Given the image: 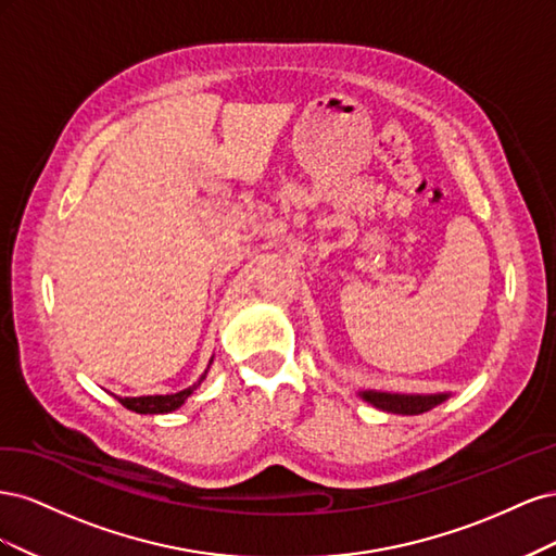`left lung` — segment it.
Wrapping results in <instances>:
<instances>
[{
    "mask_svg": "<svg viewBox=\"0 0 556 556\" xmlns=\"http://www.w3.org/2000/svg\"><path fill=\"white\" fill-rule=\"evenodd\" d=\"M357 396L374 408L392 415H422L452 396V392H435V394H401V392H384V390H359Z\"/></svg>",
    "mask_w": 556,
    "mask_h": 556,
    "instance_id": "1",
    "label": "left lung"
}]
</instances>
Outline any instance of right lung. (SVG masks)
Listing matches in <instances>:
<instances>
[{"mask_svg":"<svg viewBox=\"0 0 556 556\" xmlns=\"http://www.w3.org/2000/svg\"><path fill=\"white\" fill-rule=\"evenodd\" d=\"M211 364H213V357H211V362H208V366H206V371L201 374V378L194 382V384H190L188 390H180V392H174V394H146V396H115L117 401L123 403V406L127 408V410H134V413H141V415H164V413H174V410H178L185 401H188L192 394H194V390L197 387L206 380V376H208V368H211Z\"/></svg>","mask_w":556,"mask_h":556,"instance_id":"obj_1","label":"right lung"}]
</instances>
